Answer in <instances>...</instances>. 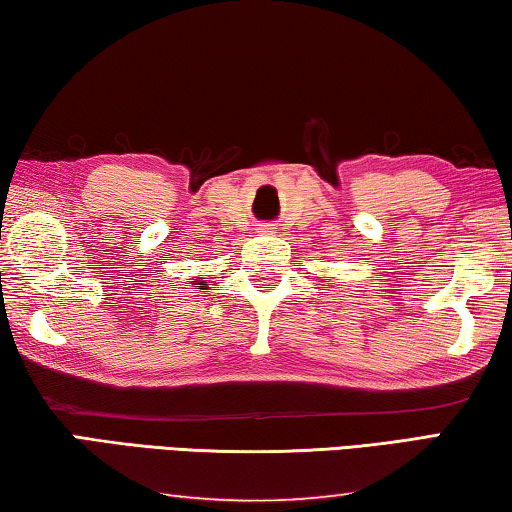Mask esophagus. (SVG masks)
<instances>
[{
  "instance_id": "34e87169",
  "label": "esophagus",
  "mask_w": 512,
  "mask_h": 512,
  "mask_svg": "<svg viewBox=\"0 0 512 512\" xmlns=\"http://www.w3.org/2000/svg\"><path fill=\"white\" fill-rule=\"evenodd\" d=\"M261 231H267V233H270V229H267V226H263V229Z\"/></svg>"
}]
</instances>
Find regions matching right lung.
Instances as JSON below:
<instances>
[{
    "mask_svg": "<svg viewBox=\"0 0 512 512\" xmlns=\"http://www.w3.org/2000/svg\"><path fill=\"white\" fill-rule=\"evenodd\" d=\"M201 286H203V283H201Z\"/></svg>",
    "mask_w": 512,
    "mask_h": 512,
    "instance_id": "add662e5",
    "label": "right lung"
}]
</instances>
